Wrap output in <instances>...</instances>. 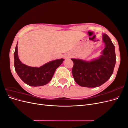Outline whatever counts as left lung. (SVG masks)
I'll return each instance as SVG.
<instances>
[{
	"instance_id": "left-lung-1",
	"label": "left lung",
	"mask_w": 128,
	"mask_h": 128,
	"mask_svg": "<svg viewBox=\"0 0 128 128\" xmlns=\"http://www.w3.org/2000/svg\"><path fill=\"white\" fill-rule=\"evenodd\" d=\"M105 48L102 55L90 61L71 59L72 74L76 83L83 87L96 88L105 83L113 74L116 64L115 46L107 34H102Z\"/></svg>"
}]
</instances>
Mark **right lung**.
<instances>
[{"label": "right lung", "instance_id": "add662e5", "mask_svg": "<svg viewBox=\"0 0 128 128\" xmlns=\"http://www.w3.org/2000/svg\"><path fill=\"white\" fill-rule=\"evenodd\" d=\"M14 67L17 74L24 82L32 86H44L50 82L56 68L64 61V59L50 61L40 67H30L22 63L18 56V42L14 53Z\"/></svg>", "mask_w": 128, "mask_h": 128}]
</instances>
